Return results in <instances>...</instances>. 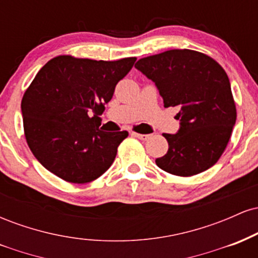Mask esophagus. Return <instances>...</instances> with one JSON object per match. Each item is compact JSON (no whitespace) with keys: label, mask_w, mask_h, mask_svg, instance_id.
I'll return each mask as SVG.
<instances>
[{"label":"esophagus","mask_w":258,"mask_h":258,"mask_svg":"<svg viewBox=\"0 0 258 258\" xmlns=\"http://www.w3.org/2000/svg\"><path fill=\"white\" fill-rule=\"evenodd\" d=\"M132 136H135V137L141 139V141H147V139H149L150 137L149 135H141V133H136V132H132Z\"/></svg>","instance_id":"obj_1"}]
</instances>
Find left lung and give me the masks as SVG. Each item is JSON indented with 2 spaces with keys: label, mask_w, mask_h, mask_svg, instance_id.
<instances>
[{
  "label": "left lung",
  "mask_w": 258,
  "mask_h": 258,
  "mask_svg": "<svg viewBox=\"0 0 258 258\" xmlns=\"http://www.w3.org/2000/svg\"><path fill=\"white\" fill-rule=\"evenodd\" d=\"M152 80L164 106L179 109V130L165 133L168 150L155 160L161 170L189 177L212 167L226 149L236 120L230 82L217 61L190 49H171L135 65Z\"/></svg>",
  "instance_id": "8db88e82"
}]
</instances>
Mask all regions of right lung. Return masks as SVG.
Listing matches in <instances>:
<instances>
[{
  "label": "right lung",
  "instance_id": "obj_1",
  "mask_svg": "<svg viewBox=\"0 0 258 258\" xmlns=\"http://www.w3.org/2000/svg\"><path fill=\"white\" fill-rule=\"evenodd\" d=\"M135 61L59 55L41 68L23 97L22 115L28 146L44 168L84 184L111 166L128 133L99 130V115Z\"/></svg>",
  "mask_w": 258,
  "mask_h": 258
}]
</instances>
